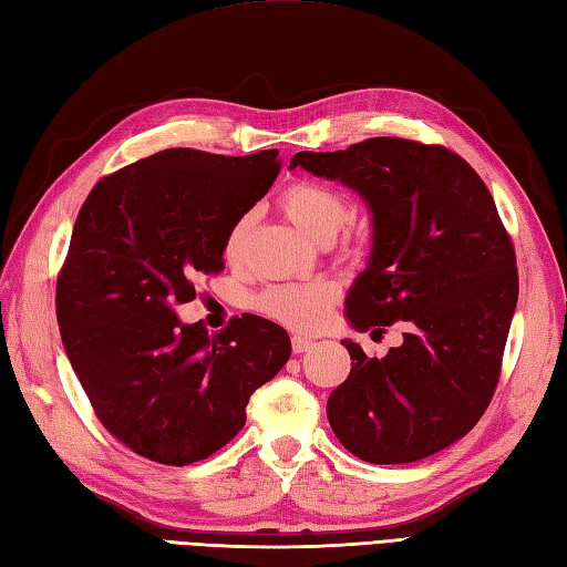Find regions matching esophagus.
Segmentation results:
<instances>
[{"label": "esophagus", "instance_id": "esophagus-1", "mask_svg": "<svg viewBox=\"0 0 567 567\" xmlns=\"http://www.w3.org/2000/svg\"><path fill=\"white\" fill-rule=\"evenodd\" d=\"M291 347H293V353H302V351H308L312 347V339L302 337V334H293Z\"/></svg>", "mask_w": 567, "mask_h": 567}]
</instances>
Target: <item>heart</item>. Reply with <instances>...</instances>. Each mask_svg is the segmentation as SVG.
Wrapping results in <instances>:
<instances>
[{
	"mask_svg": "<svg viewBox=\"0 0 567 567\" xmlns=\"http://www.w3.org/2000/svg\"><path fill=\"white\" fill-rule=\"evenodd\" d=\"M279 206L302 233H308L317 243L334 240L337 233L351 218V202L339 189L317 183V179H293L279 195ZM250 226L252 214H240L233 220L224 240L226 259L233 261L240 257ZM337 298L339 284L331 279L276 284L255 296V308L286 327L310 331L327 320Z\"/></svg>",
	"mask_w": 567,
	"mask_h": 567,
	"instance_id": "heart-1",
	"label": "heart"
}]
</instances>
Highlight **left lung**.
I'll return each mask as SVG.
<instances>
[{
	"mask_svg": "<svg viewBox=\"0 0 567 567\" xmlns=\"http://www.w3.org/2000/svg\"><path fill=\"white\" fill-rule=\"evenodd\" d=\"M341 179L372 212V252L347 298L355 329L404 322V343L368 358L329 394L339 443L370 464H406L466 435L488 409L517 306L515 247L486 183L460 154L372 136L291 168Z\"/></svg>",
	"mask_w": 567,
	"mask_h": 567,
	"instance_id": "obj_1",
	"label": "left lung"
}]
</instances>
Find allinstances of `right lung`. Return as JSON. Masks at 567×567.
I'll list each match as a JSON object with an SVG mask.
<instances>
[{"instance_id": "add662e5", "label": "right lung", "mask_w": 567, "mask_h": 567, "mask_svg": "<svg viewBox=\"0 0 567 567\" xmlns=\"http://www.w3.org/2000/svg\"><path fill=\"white\" fill-rule=\"evenodd\" d=\"M279 151L165 148L95 183L58 276L62 343L95 416L151 462L187 466L240 433L247 402L291 355L286 329L179 324L195 279L224 271L233 220L267 195Z\"/></svg>"}]
</instances>
